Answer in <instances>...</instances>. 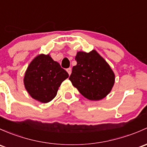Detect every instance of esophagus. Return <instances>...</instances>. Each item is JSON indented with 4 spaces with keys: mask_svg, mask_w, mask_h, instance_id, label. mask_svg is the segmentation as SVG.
Here are the masks:
<instances>
[{
    "mask_svg": "<svg viewBox=\"0 0 147 147\" xmlns=\"http://www.w3.org/2000/svg\"><path fill=\"white\" fill-rule=\"evenodd\" d=\"M67 72H68V74H69V75H70L71 72H72V69H71L70 67H69V68H67Z\"/></svg>",
    "mask_w": 147,
    "mask_h": 147,
    "instance_id": "obj_1",
    "label": "esophagus"
}]
</instances>
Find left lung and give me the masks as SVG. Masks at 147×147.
<instances>
[{"label": "left lung", "mask_w": 147, "mask_h": 147, "mask_svg": "<svg viewBox=\"0 0 147 147\" xmlns=\"http://www.w3.org/2000/svg\"><path fill=\"white\" fill-rule=\"evenodd\" d=\"M69 80L80 93L89 100L98 101L106 97L115 82L110 65L95 50L89 53L79 51L75 56Z\"/></svg>", "instance_id": "obj_1"}]
</instances>
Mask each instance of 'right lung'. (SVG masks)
<instances>
[{"label": "right lung", "instance_id": "add662e5", "mask_svg": "<svg viewBox=\"0 0 147 147\" xmlns=\"http://www.w3.org/2000/svg\"><path fill=\"white\" fill-rule=\"evenodd\" d=\"M68 73L49 55H37L30 63L24 78L29 95L41 103H48L56 96L58 87Z\"/></svg>", "mask_w": 147, "mask_h": 147}]
</instances>
